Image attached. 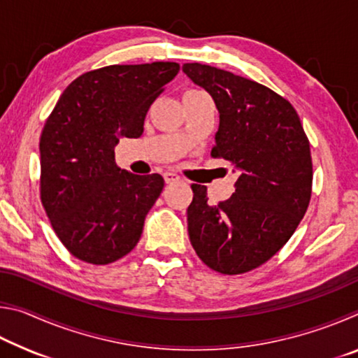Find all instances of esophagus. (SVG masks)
Instances as JSON below:
<instances>
[{
	"label": "esophagus",
	"mask_w": 358,
	"mask_h": 358,
	"mask_svg": "<svg viewBox=\"0 0 358 358\" xmlns=\"http://www.w3.org/2000/svg\"><path fill=\"white\" fill-rule=\"evenodd\" d=\"M164 180H166V183H175V181L180 180V175H177L175 172H166Z\"/></svg>",
	"instance_id": "34e87169"
}]
</instances>
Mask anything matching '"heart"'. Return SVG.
Instances as JSON below:
<instances>
[{
	"label": "heart",
	"mask_w": 358,
	"mask_h": 358,
	"mask_svg": "<svg viewBox=\"0 0 358 358\" xmlns=\"http://www.w3.org/2000/svg\"><path fill=\"white\" fill-rule=\"evenodd\" d=\"M196 93H202V92H197V90H187L186 94H196Z\"/></svg>",
	"instance_id": "1"
}]
</instances>
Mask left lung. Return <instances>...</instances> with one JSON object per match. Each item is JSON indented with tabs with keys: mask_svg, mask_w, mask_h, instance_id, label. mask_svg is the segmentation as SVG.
<instances>
[{
	"mask_svg": "<svg viewBox=\"0 0 358 358\" xmlns=\"http://www.w3.org/2000/svg\"><path fill=\"white\" fill-rule=\"evenodd\" d=\"M183 71L220 110L211 157H222L238 172L235 192L216 205L208 202L207 186L191 185V245L217 273H246L273 257L306 213L313 192L310 141L292 104L265 85L201 63H186Z\"/></svg>",
	"mask_w": 358,
	"mask_h": 358,
	"instance_id": "8db88e82",
	"label": "left lung"
}]
</instances>
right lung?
I'll return each mask as SVG.
<instances>
[{"mask_svg":"<svg viewBox=\"0 0 358 358\" xmlns=\"http://www.w3.org/2000/svg\"><path fill=\"white\" fill-rule=\"evenodd\" d=\"M180 64H112L85 72L59 96L42 129L41 202L72 256L107 265L134 250L164 187L159 173L115 164L120 138L143 132L148 108Z\"/></svg>","mask_w":358,"mask_h":358,"instance_id":"add662e5","label":"right lung"}]
</instances>
